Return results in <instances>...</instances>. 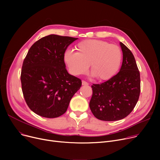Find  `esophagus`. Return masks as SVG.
<instances>
[{
	"label": "esophagus",
	"mask_w": 160,
	"mask_h": 160,
	"mask_svg": "<svg viewBox=\"0 0 160 160\" xmlns=\"http://www.w3.org/2000/svg\"><path fill=\"white\" fill-rule=\"evenodd\" d=\"M82 86H88L89 85V83L87 82L84 81V80H83L82 82Z\"/></svg>",
	"instance_id": "1"
}]
</instances>
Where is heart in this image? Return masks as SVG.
<instances>
[{
  "label": "heart",
  "mask_w": 160,
  "mask_h": 160,
  "mask_svg": "<svg viewBox=\"0 0 160 160\" xmlns=\"http://www.w3.org/2000/svg\"><path fill=\"white\" fill-rule=\"evenodd\" d=\"M77 52L67 50L63 60L75 76L85 74L89 64L93 77L99 80L111 79L118 71L122 60L121 50L116 45L98 39H87L76 47Z\"/></svg>",
  "instance_id": "b5f03b06"
}]
</instances>
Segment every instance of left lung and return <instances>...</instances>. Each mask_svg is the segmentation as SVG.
<instances>
[{
	"mask_svg": "<svg viewBox=\"0 0 160 160\" xmlns=\"http://www.w3.org/2000/svg\"><path fill=\"white\" fill-rule=\"evenodd\" d=\"M120 46L122 63L119 72L108 81L91 86L89 108L96 118L102 121H118L128 116L140 94V74L135 58L121 42Z\"/></svg>",
	"mask_w": 160,
	"mask_h": 160,
	"instance_id": "1",
	"label": "left lung"
}]
</instances>
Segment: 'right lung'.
<instances>
[{"label":"right lung","mask_w":160,"mask_h":160,"mask_svg":"<svg viewBox=\"0 0 160 160\" xmlns=\"http://www.w3.org/2000/svg\"><path fill=\"white\" fill-rule=\"evenodd\" d=\"M78 39L50 34L30 47L24 60L21 81L30 110L41 117L55 118L65 113L82 86L81 80L67 72L63 54Z\"/></svg>","instance_id":"obj_1"}]
</instances>
